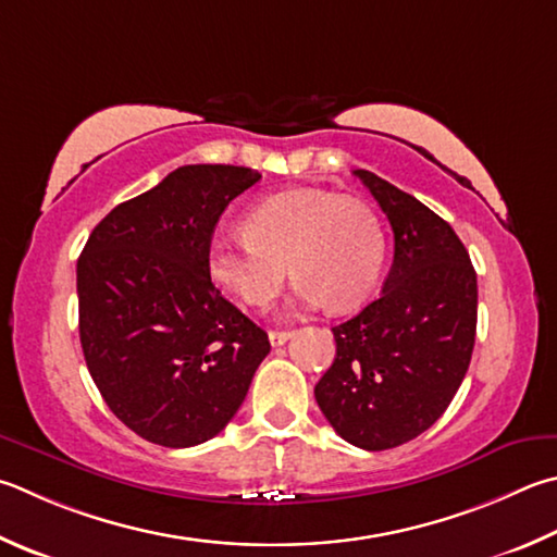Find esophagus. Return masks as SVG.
Wrapping results in <instances>:
<instances>
[{"label":"esophagus","mask_w":557,"mask_h":557,"mask_svg":"<svg viewBox=\"0 0 557 557\" xmlns=\"http://www.w3.org/2000/svg\"><path fill=\"white\" fill-rule=\"evenodd\" d=\"M268 338H270L272 346L277 348V346H285V343L292 338V333L289 331H270Z\"/></svg>","instance_id":"obj_1"}]
</instances>
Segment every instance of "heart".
<instances>
[{"label": "heart", "instance_id": "obj_1", "mask_svg": "<svg viewBox=\"0 0 557 557\" xmlns=\"http://www.w3.org/2000/svg\"><path fill=\"white\" fill-rule=\"evenodd\" d=\"M387 238L368 201L323 189H287L258 201L244 236H214L207 246L211 280L240 305L262 309L280 295L287 265L301 307L350 311L372 297Z\"/></svg>", "mask_w": 557, "mask_h": 557}]
</instances>
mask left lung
Instances as JSON below:
<instances>
[{"label":"left lung","instance_id":"obj_1","mask_svg":"<svg viewBox=\"0 0 557 557\" xmlns=\"http://www.w3.org/2000/svg\"><path fill=\"white\" fill-rule=\"evenodd\" d=\"M394 234L377 299L333 326L336 358L313 397L343 441L387 450L448 409L478 329V275L448 221L370 170H356Z\"/></svg>","mask_w":557,"mask_h":557}]
</instances>
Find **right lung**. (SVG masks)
Listing matches in <instances>:
<instances>
[{
  "label": "right lung",
  "instance_id": "add662e5",
  "mask_svg": "<svg viewBox=\"0 0 557 557\" xmlns=\"http://www.w3.org/2000/svg\"><path fill=\"white\" fill-rule=\"evenodd\" d=\"M258 170L185 165L109 211L77 260L79 343L107 407L140 438L199 446L224 431L270 352L211 282L207 246Z\"/></svg>",
  "mask_w": 557,
  "mask_h": 557
}]
</instances>
